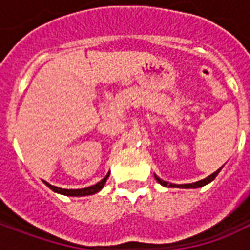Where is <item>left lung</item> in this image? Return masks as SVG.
Masks as SVG:
<instances>
[{
	"label": "left lung",
	"mask_w": 250,
	"mask_h": 250,
	"mask_svg": "<svg viewBox=\"0 0 250 250\" xmlns=\"http://www.w3.org/2000/svg\"><path fill=\"white\" fill-rule=\"evenodd\" d=\"M221 168H222V167H221ZM221 168H218V170H217V171H214V173H213V174H210L209 177H206V178H205V179H201V181H198V182H193V184H185V185H175V184H170V185H168L167 182H166V181H163V179L158 178L157 175H154V177H155V179H157L158 182H159V184L162 185V186H167V185H168V188H202V186H205V185L210 184V182H211V181H213V179H214L215 177H217V175H218V173H220V171H221Z\"/></svg>",
	"instance_id": "8db88e82"
}]
</instances>
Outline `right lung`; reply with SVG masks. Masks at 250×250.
Masks as SVG:
<instances>
[{
    "label": "right lung",
    "mask_w": 250,
    "mask_h": 250,
    "mask_svg": "<svg viewBox=\"0 0 250 250\" xmlns=\"http://www.w3.org/2000/svg\"><path fill=\"white\" fill-rule=\"evenodd\" d=\"M109 177V173L104 177L100 182H98L96 185H92V186H89V188H56V186H52L48 182H45V185L48 188L53 190L55 193L62 194V195H69V197H84V195H92V194L99 193L102 188H103L104 184H105V181Z\"/></svg>",
    "instance_id": "1"
}]
</instances>
